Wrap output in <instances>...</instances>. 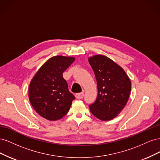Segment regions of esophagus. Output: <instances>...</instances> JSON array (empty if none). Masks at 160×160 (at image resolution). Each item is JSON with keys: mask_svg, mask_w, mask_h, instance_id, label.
I'll use <instances>...</instances> for the list:
<instances>
[{"mask_svg": "<svg viewBox=\"0 0 160 160\" xmlns=\"http://www.w3.org/2000/svg\"><path fill=\"white\" fill-rule=\"evenodd\" d=\"M83 96H84V93H77V94L75 95L76 98L78 99H82V98H83Z\"/></svg>", "mask_w": 160, "mask_h": 160, "instance_id": "1", "label": "esophagus"}]
</instances>
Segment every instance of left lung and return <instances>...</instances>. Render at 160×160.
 Segmentation results:
<instances>
[{"label": "left lung", "instance_id": "8db88e82", "mask_svg": "<svg viewBox=\"0 0 160 160\" xmlns=\"http://www.w3.org/2000/svg\"><path fill=\"white\" fill-rule=\"evenodd\" d=\"M97 80L98 94L89 105L91 113L101 121L115 118L129 99L132 83L122 67L109 57L96 55L88 58Z\"/></svg>", "mask_w": 160, "mask_h": 160}]
</instances>
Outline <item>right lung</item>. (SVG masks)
<instances>
[{"instance_id": "add662e5", "label": "right lung", "mask_w": 160, "mask_h": 160, "mask_svg": "<svg viewBox=\"0 0 160 160\" xmlns=\"http://www.w3.org/2000/svg\"><path fill=\"white\" fill-rule=\"evenodd\" d=\"M75 60L72 57H52L31 79L28 98L33 109L43 118L57 121L68 113L75 96L69 92L62 73Z\"/></svg>"}]
</instances>
